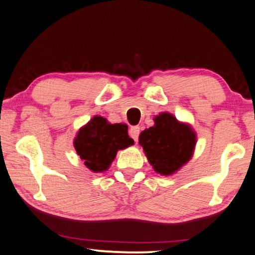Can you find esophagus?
Here are the masks:
<instances>
[{
	"label": "esophagus",
	"instance_id": "esophagus-1",
	"mask_svg": "<svg viewBox=\"0 0 255 255\" xmlns=\"http://www.w3.org/2000/svg\"><path fill=\"white\" fill-rule=\"evenodd\" d=\"M130 135L133 140L137 142V140H139V134H140V128L139 127H132L130 128Z\"/></svg>",
	"mask_w": 255,
	"mask_h": 255
}]
</instances>
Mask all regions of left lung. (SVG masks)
Here are the masks:
<instances>
[{
    "mask_svg": "<svg viewBox=\"0 0 255 255\" xmlns=\"http://www.w3.org/2000/svg\"><path fill=\"white\" fill-rule=\"evenodd\" d=\"M139 143L157 173L172 175L192 157L195 134L172 114L161 113L155 118L153 127L141 132Z\"/></svg>",
    "mask_w": 255,
    "mask_h": 255,
    "instance_id": "1",
    "label": "left lung"
}]
</instances>
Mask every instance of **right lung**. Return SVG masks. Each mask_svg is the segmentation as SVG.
Listing matches in <instances>:
<instances>
[{
  "label": "right lung",
  "instance_id": "obj_1",
  "mask_svg": "<svg viewBox=\"0 0 255 255\" xmlns=\"http://www.w3.org/2000/svg\"><path fill=\"white\" fill-rule=\"evenodd\" d=\"M134 143L128 134L125 124H110L102 116H95L80 128L74 139V148L90 170H106L114 160L116 152Z\"/></svg>",
  "mask_w": 255,
  "mask_h": 255
}]
</instances>
